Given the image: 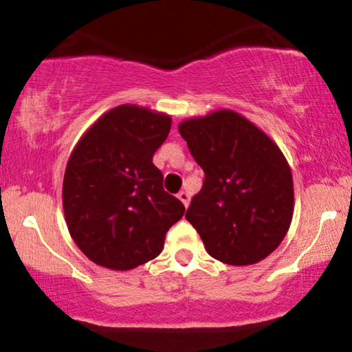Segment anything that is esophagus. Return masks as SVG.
Listing matches in <instances>:
<instances>
[{
	"instance_id": "obj_1",
	"label": "esophagus",
	"mask_w": 352,
	"mask_h": 352,
	"mask_svg": "<svg viewBox=\"0 0 352 352\" xmlns=\"http://www.w3.org/2000/svg\"><path fill=\"white\" fill-rule=\"evenodd\" d=\"M177 199H179L181 202L184 204V207H187V205H189V202H190V195H189V192H186V190H181V192L177 194Z\"/></svg>"
}]
</instances>
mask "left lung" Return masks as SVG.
I'll return each mask as SVG.
<instances>
[{
	"instance_id": "obj_1",
	"label": "left lung",
	"mask_w": 352,
	"mask_h": 352,
	"mask_svg": "<svg viewBox=\"0 0 352 352\" xmlns=\"http://www.w3.org/2000/svg\"><path fill=\"white\" fill-rule=\"evenodd\" d=\"M205 173L186 220L213 258L234 267L268 257L293 220L291 168L280 147L232 109L190 118L177 126Z\"/></svg>"
}]
</instances>
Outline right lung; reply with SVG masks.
Here are the masks:
<instances>
[{
	"label": "right lung",
	"mask_w": 352,
	"mask_h": 352,
	"mask_svg": "<svg viewBox=\"0 0 352 352\" xmlns=\"http://www.w3.org/2000/svg\"><path fill=\"white\" fill-rule=\"evenodd\" d=\"M170 129V115L120 104L72 150L63 181L66 225L97 265L124 272L158 257L168 230L184 215L152 163Z\"/></svg>",
	"instance_id": "obj_1"
}]
</instances>
